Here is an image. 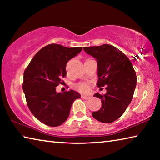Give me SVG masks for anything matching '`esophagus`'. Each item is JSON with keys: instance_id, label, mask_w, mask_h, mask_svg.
<instances>
[{"instance_id": "obj_1", "label": "esophagus", "mask_w": 160, "mask_h": 160, "mask_svg": "<svg viewBox=\"0 0 160 160\" xmlns=\"http://www.w3.org/2000/svg\"><path fill=\"white\" fill-rule=\"evenodd\" d=\"M81 97H82V99H90V96H87V95H83V94H82V95H81Z\"/></svg>"}]
</instances>
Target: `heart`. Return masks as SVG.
<instances>
[{"instance_id":"1","label":"heart","mask_w":160,"mask_h":160,"mask_svg":"<svg viewBox=\"0 0 160 160\" xmlns=\"http://www.w3.org/2000/svg\"><path fill=\"white\" fill-rule=\"evenodd\" d=\"M77 89L82 92H88L90 87L85 82H80L77 85Z\"/></svg>"}]
</instances>
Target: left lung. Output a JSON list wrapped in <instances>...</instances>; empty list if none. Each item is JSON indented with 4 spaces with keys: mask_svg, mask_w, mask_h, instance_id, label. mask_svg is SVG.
Returning a JSON list of instances; mask_svg holds the SVG:
<instances>
[{
    "mask_svg": "<svg viewBox=\"0 0 160 160\" xmlns=\"http://www.w3.org/2000/svg\"><path fill=\"white\" fill-rule=\"evenodd\" d=\"M96 59L98 88L105 86L107 92L94 97L101 99L102 107L92 113L102 123H112L123 115L131 103L136 86V73L131 61L123 53L109 44L83 47Z\"/></svg>",
    "mask_w": 160,
    "mask_h": 160,
    "instance_id": "8db88e82",
    "label": "left lung"
}]
</instances>
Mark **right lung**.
I'll return each mask as SVG.
<instances>
[{"mask_svg":"<svg viewBox=\"0 0 160 160\" xmlns=\"http://www.w3.org/2000/svg\"><path fill=\"white\" fill-rule=\"evenodd\" d=\"M82 50V47L48 44L35 54L25 70L22 88L27 104L35 118L45 125L56 127L63 123L72 103L80 97L72 90L56 92V88L66 75L68 61Z\"/></svg>","mask_w":160,"mask_h":160,"instance_id":"right-lung-1","label":"right lung"}]
</instances>
